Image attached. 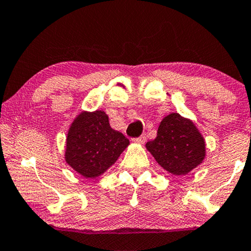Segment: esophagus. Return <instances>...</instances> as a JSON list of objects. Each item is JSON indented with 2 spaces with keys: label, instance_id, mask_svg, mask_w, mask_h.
<instances>
[{
  "label": "esophagus",
  "instance_id": "esophagus-1",
  "mask_svg": "<svg viewBox=\"0 0 251 251\" xmlns=\"http://www.w3.org/2000/svg\"><path fill=\"white\" fill-rule=\"evenodd\" d=\"M145 141H146V135H140V137L139 138H135V139H133V143H135V144H139V145H143V144H145Z\"/></svg>",
  "mask_w": 251,
  "mask_h": 251
}]
</instances>
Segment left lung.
<instances>
[{"label": "left lung", "mask_w": 251, "mask_h": 251, "mask_svg": "<svg viewBox=\"0 0 251 251\" xmlns=\"http://www.w3.org/2000/svg\"><path fill=\"white\" fill-rule=\"evenodd\" d=\"M146 149L155 161L174 175L192 172L206 158V141L188 118L171 113L160 123L154 140L146 144Z\"/></svg>", "instance_id": "obj_1"}]
</instances>
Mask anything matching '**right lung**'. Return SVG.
Segmentation results:
<instances>
[{"label":"right lung","mask_w":251,"mask_h":251,"mask_svg":"<svg viewBox=\"0 0 251 251\" xmlns=\"http://www.w3.org/2000/svg\"><path fill=\"white\" fill-rule=\"evenodd\" d=\"M129 145V140L114 131L104 111H83L75 118L66 135L65 161L85 179L104 174Z\"/></svg>","instance_id":"right-lung-1"}]
</instances>
